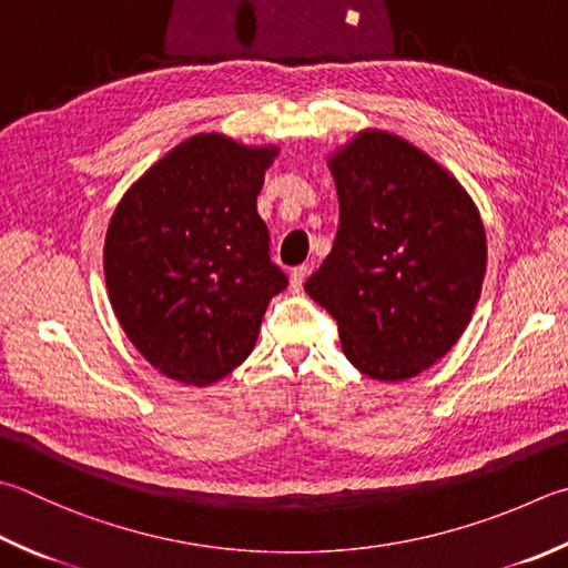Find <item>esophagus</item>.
Returning a JSON list of instances; mask_svg holds the SVG:
<instances>
[{
    "label": "esophagus",
    "instance_id": "1",
    "mask_svg": "<svg viewBox=\"0 0 568 568\" xmlns=\"http://www.w3.org/2000/svg\"><path fill=\"white\" fill-rule=\"evenodd\" d=\"M306 274H308V266H304V264H302V266H294L292 274H288V280H292V282H288V286H292V292H294V294L302 292Z\"/></svg>",
    "mask_w": 568,
    "mask_h": 568
}]
</instances>
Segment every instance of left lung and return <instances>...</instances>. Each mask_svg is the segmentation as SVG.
<instances>
[{"mask_svg":"<svg viewBox=\"0 0 568 568\" xmlns=\"http://www.w3.org/2000/svg\"><path fill=\"white\" fill-rule=\"evenodd\" d=\"M331 170L338 230L306 294L361 373L405 381L463 336L483 292L485 227L457 180L403 138L368 131Z\"/></svg>","mask_w":568,"mask_h":568,"instance_id":"8db88e82","label":"left lung"}]
</instances>
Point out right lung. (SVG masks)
I'll return each instance as SVG.
<instances>
[{
	"instance_id": "add662e5",
	"label": "right lung",
	"mask_w": 568,
	"mask_h": 568,
	"mask_svg": "<svg viewBox=\"0 0 568 568\" xmlns=\"http://www.w3.org/2000/svg\"><path fill=\"white\" fill-rule=\"evenodd\" d=\"M276 148L192 135L125 192L103 270L125 336L168 378L210 385L250 356L288 280L256 212Z\"/></svg>"
}]
</instances>
